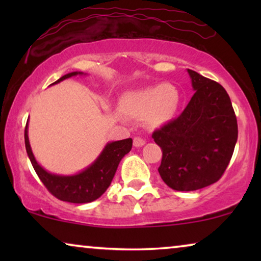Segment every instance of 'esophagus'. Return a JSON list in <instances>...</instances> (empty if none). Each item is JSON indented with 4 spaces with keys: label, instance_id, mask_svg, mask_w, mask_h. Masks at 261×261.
Returning <instances> with one entry per match:
<instances>
[{
    "label": "esophagus",
    "instance_id": "34e87169",
    "mask_svg": "<svg viewBox=\"0 0 261 261\" xmlns=\"http://www.w3.org/2000/svg\"><path fill=\"white\" fill-rule=\"evenodd\" d=\"M145 142L146 141L141 137H135L134 140H133V144H134L135 147H141V146L145 145Z\"/></svg>",
    "mask_w": 261,
    "mask_h": 261
}]
</instances>
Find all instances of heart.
<instances>
[{"instance_id":"b5f03b06","label":"heart","mask_w":261,"mask_h":261,"mask_svg":"<svg viewBox=\"0 0 261 261\" xmlns=\"http://www.w3.org/2000/svg\"><path fill=\"white\" fill-rule=\"evenodd\" d=\"M179 106V91L171 83H162L126 95L123 112L135 120H145L149 126L158 127L169 122Z\"/></svg>"}]
</instances>
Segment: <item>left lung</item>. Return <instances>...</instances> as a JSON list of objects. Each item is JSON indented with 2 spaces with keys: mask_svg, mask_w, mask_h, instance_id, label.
I'll use <instances>...</instances> for the list:
<instances>
[{
  "mask_svg": "<svg viewBox=\"0 0 261 261\" xmlns=\"http://www.w3.org/2000/svg\"><path fill=\"white\" fill-rule=\"evenodd\" d=\"M195 94L177 119L153 132L163 151L159 174L171 189L194 191L222 177L238 140V122L227 91L189 70Z\"/></svg>",
  "mask_w": 261,
  "mask_h": 261,
  "instance_id": "obj_1",
  "label": "left lung"
}]
</instances>
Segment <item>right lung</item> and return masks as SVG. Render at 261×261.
<instances>
[{
	"instance_id": "1",
	"label": "right lung",
	"mask_w": 261,
	"mask_h": 261,
	"mask_svg": "<svg viewBox=\"0 0 261 261\" xmlns=\"http://www.w3.org/2000/svg\"><path fill=\"white\" fill-rule=\"evenodd\" d=\"M77 74H83V72L67 73L52 84H57ZM24 145H26L28 158L38 177L55 197L70 203H89L101 197L109 188L121 159L132 149L133 140L128 138L124 140L109 142L90 166L73 176H59V174L49 173L39 165L28 140V121L24 128Z\"/></svg>"
}]
</instances>
